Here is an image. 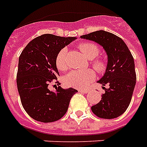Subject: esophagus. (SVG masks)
Wrapping results in <instances>:
<instances>
[{
    "label": "esophagus",
    "mask_w": 147,
    "mask_h": 147,
    "mask_svg": "<svg viewBox=\"0 0 147 147\" xmlns=\"http://www.w3.org/2000/svg\"><path fill=\"white\" fill-rule=\"evenodd\" d=\"M79 93H87L89 91L87 90H79Z\"/></svg>",
    "instance_id": "obj_1"
}]
</instances>
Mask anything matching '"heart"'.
Returning a JSON list of instances; mask_svg holds the SVG:
<instances>
[{
	"label": "heart",
	"mask_w": 147,
	"mask_h": 147,
	"mask_svg": "<svg viewBox=\"0 0 147 147\" xmlns=\"http://www.w3.org/2000/svg\"><path fill=\"white\" fill-rule=\"evenodd\" d=\"M79 51L83 56L87 59L92 60L91 65L96 71L100 73L104 72L106 69V63L104 60L100 57H96L99 53L98 47L92 43H82L79 45ZM66 54L67 49H61L57 54L55 63L57 68L61 71H65L68 68L66 62ZM96 78L94 71L91 69L85 71L75 70L71 71L65 78V84L68 86L77 88V89H85L90 82L93 81Z\"/></svg>",
	"instance_id": "1"
}]
</instances>
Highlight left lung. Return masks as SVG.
<instances>
[{
    "label": "left lung",
    "instance_id": "8db88e82",
    "mask_svg": "<svg viewBox=\"0 0 147 147\" xmlns=\"http://www.w3.org/2000/svg\"><path fill=\"white\" fill-rule=\"evenodd\" d=\"M80 38L93 41L103 47L107 55L106 71L97 82L105 93L98 104L91 107L97 117L112 119L121 115L129 107L136 82L135 63L131 52L123 40L111 32L99 30ZM109 87L105 89L104 86Z\"/></svg>",
    "mask_w": 147,
    "mask_h": 147
}]
</instances>
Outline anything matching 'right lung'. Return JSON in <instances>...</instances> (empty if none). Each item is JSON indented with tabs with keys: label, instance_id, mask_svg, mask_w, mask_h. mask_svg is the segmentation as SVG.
Here are the masks:
<instances>
[{
	"label": "right lung",
	"instance_id": "right-lung-1",
	"mask_svg": "<svg viewBox=\"0 0 147 147\" xmlns=\"http://www.w3.org/2000/svg\"><path fill=\"white\" fill-rule=\"evenodd\" d=\"M76 40L43 34L30 41L18 58L17 87L21 102L27 114L34 120L47 123L62 118L67 112L73 88L55 91L48 89L57 80L59 72L55 60L58 52Z\"/></svg>",
	"mask_w": 147,
	"mask_h": 147
}]
</instances>
